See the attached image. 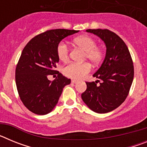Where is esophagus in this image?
Here are the masks:
<instances>
[{
	"label": "esophagus",
	"mask_w": 147,
	"mask_h": 147,
	"mask_svg": "<svg viewBox=\"0 0 147 147\" xmlns=\"http://www.w3.org/2000/svg\"><path fill=\"white\" fill-rule=\"evenodd\" d=\"M77 82H78L76 81V80H71V83H72V84H76Z\"/></svg>",
	"instance_id": "34e87169"
}]
</instances>
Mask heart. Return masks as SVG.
Masks as SVG:
<instances>
[{
  "label": "heart",
  "instance_id": "obj_1",
  "mask_svg": "<svg viewBox=\"0 0 147 147\" xmlns=\"http://www.w3.org/2000/svg\"><path fill=\"white\" fill-rule=\"evenodd\" d=\"M73 42L76 46L85 51V58L92 64L97 65L102 60L104 51L96 46V41L92 37L82 35L74 39ZM57 56L61 61L64 62L68 59L69 49L65 42H59L57 49ZM90 71V66L88 63H69L63 69L65 75L74 80H81Z\"/></svg>",
  "mask_w": 147,
  "mask_h": 147
}]
</instances>
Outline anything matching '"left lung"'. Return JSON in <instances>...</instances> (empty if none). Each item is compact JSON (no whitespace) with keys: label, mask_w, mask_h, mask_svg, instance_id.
<instances>
[{"label":"left lung","mask_w":147,"mask_h":147,"mask_svg":"<svg viewBox=\"0 0 147 147\" xmlns=\"http://www.w3.org/2000/svg\"><path fill=\"white\" fill-rule=\"evenodd\" d=\"M86 32L94 34L105 42L106 54L102 65L93 75L97 80L86 82L82 98L93 112L107 113L119 107L128 96L134 76L133 62L129 49L116 34L100 28Z\"/></svg>","instance_id":"1"}]
</instances>
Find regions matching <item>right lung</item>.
<instances>
[{
    "mask_svg": "<svg viewBox=\"0 0 147 147\" xmlns=\"http://www.w3.org/2000/svg\"><path fill=\"white\" fill-rule=\"evenodd\" d=\"M79 31L58 28L37 35L23 49L15 71L17 89L22 102L37 115L51 112L65 85L71 80L55 71L59 62L57 49L59 42ZM49 75H57L53 82Z\"/></svg>",
    "mask_w": 147,
    "mask_h": 147,
    "instance_id": "1",
    "label": "right lung"
}]
</instances>
